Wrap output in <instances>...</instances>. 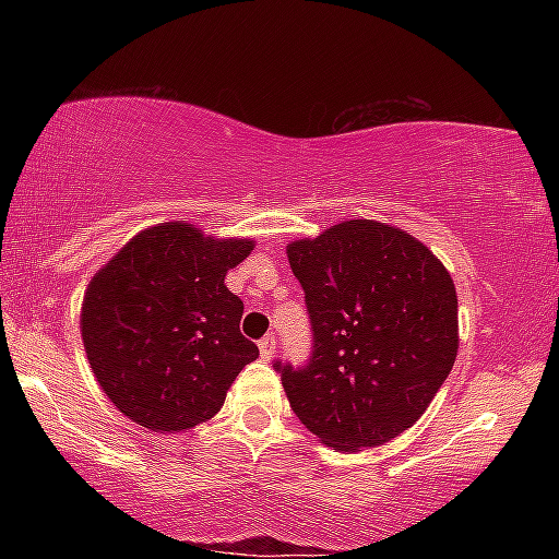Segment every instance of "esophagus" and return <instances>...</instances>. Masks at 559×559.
Instances as JSON below:
<instances>
[{"label":"esophagus","mask_w":559,"mask_h":559,"mask_svg":"<svg viewBox=\"0 0 559 559\" xmlns=\"http://www.w3.org/2000/svg\"><path fill=\"white\" fill-rule=\"evenodd\" d=\"M276 345H278V340H276V335H266L259 343V349H261V357L263 359H271L273 357V353H276Z\"/></svg>","instance_id":"34e87169"}]
</instances>
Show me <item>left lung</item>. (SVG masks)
<instances>
[{
  "label": "left lung",
  "instance_id": "obj_1",
  "mask_svg": "<svg viewBox=\"0 0 559 559\" xmlns=\"http://www.w3.org/2000/svg\"><path fill=\"white\" fill-rule=\"evenodd\" d=\"M313 323L308 367L281 372L302 427L335 451L374 449L414 427L459 353L447 266L400 226L349 219L286 246Z\"/></svg>",
  "mask_w": 559,
  "mask_h": 559
}]
</instances>
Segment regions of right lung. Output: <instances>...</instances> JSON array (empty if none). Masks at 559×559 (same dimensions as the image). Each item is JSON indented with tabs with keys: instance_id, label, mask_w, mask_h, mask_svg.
Masks as SVG:
<instances>
[{
	"instance_id": "obj_1",
	"label": "right lung",
	"mask_w": 559,
	"mask_h": 559,
	"mask_svg": "<svg viewBox=\"0 0 559 559\" xmlns=\"http://www.w3.org/2000/svg\"><path fill=\"white\" fill-rule=\"evenodd\" d=\"M253 239H216L189 222L155 224L91 278L81 337L100 390L155 433L210 421L259 347L239 330L243 302L226 273Z\"/></svg>"
}]
</instances>
